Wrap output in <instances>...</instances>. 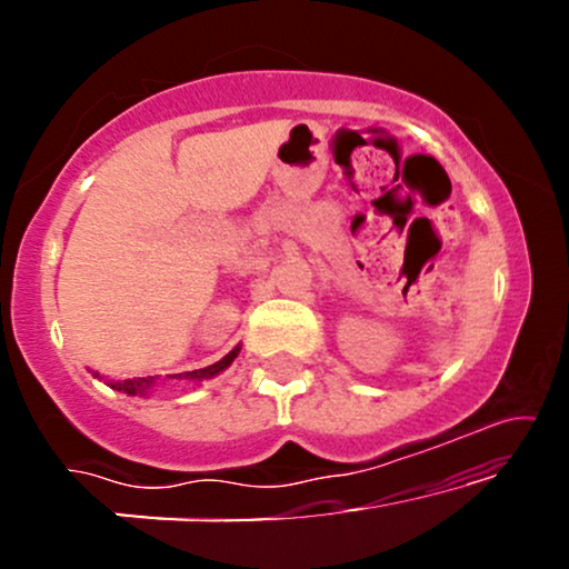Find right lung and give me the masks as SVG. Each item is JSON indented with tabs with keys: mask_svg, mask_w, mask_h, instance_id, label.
<instances>
[{
	"mask_svg": "<svg viewBox=\"0 0 569 569\" xmlns=\"http://www.w3.org/2000/svg\"><path fill=\"white\" fill-rule=\"evenodd\" d=\"M238 352L240 349H232L230 355H224L220 362H214V365H209V368H201V370H191V372H178V378H189V380H201V378H212V376H217V372H222L224 368H228V365L236 360L238 357ZM154 383V378L152 376H147V378H131V380H121V383H111V388H116V391H123V393H144L147 388H150Z\"/></svg>",
	"mask_w": 569,
	"mask_h": 569,
	"instance_id": "add662e5",
	"label": "right lung"
}]
</instances>
